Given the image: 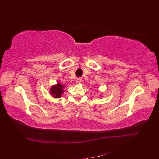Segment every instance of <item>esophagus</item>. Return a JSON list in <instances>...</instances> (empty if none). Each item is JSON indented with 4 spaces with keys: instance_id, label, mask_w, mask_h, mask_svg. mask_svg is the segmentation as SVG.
<instances>
[{
    "instance_id": "34e87169",
    "label": "esophagus",
    "mask_w": 159,
    "mask_h": 159,
    "mask_svg": "<svg viewBox=\"0 0 159 159\" xmlns=\"http://www.w3.org/2000/svg\"><path fill=\"white\" fill-rule=\"evenodd\" d=\"M81 81V78H78V79L76 80V82L78 83V84H80Z\"/></svg>"
}]
</instances>
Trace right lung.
Returning a JSON list of instances; mask_svg holds the SVG:
<instances>
[{
	"instance_id": "right-lung-1",
	"label": "right lung",
	"mask_w": 159,
	"mask_h": 159,
	"mask_svg": "<svg viewBox=\"0 0 159 159\" xmlns=\"http://www.w3.org/2000/svg\"><path fill=\"white\" fill-rule=\"evenodd\" d=\"M64 86L60 84V83H57L56 85L52 86L50 88V93L51 95H53V97L55 98H59L61 96V94L64 92Z\"/></svg>"
}]
</instances>
